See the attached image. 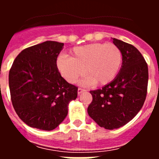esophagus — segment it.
<instances>
[{
  "label": "esophagus",
  "mask_w": 159,
  "mask_h": 159,
  "mask_svg": "<svg viewBox=\"0 0 159 159\" xmlns=\"http://www.w3.org/2000/svg\"><path fill=\"white\" fill-rule=\"evenodd\" d=\"M85 92V90L82 89V88H78V90H77V92H78V95H80V94L83 93V92Z\"/></svg>",
  "instance_id": "1"
}]
</instances>
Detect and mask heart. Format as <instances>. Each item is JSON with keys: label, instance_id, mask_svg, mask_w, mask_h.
Segmentation results:
<instances>
[{"label": "heart", "instance_id": "obj_1", "mask_svg": "<svg viewBox=\"0 0 159 159\" xmlns=\"http://www.w3.org/2000/svg\"><path fill=\"white\" fill-rule=\"evenodd\" d=\"M123 63L121 50L114 43H94L74 48L71 57L60 55L57 58V69L63 78L73 84L84 74V85L95 84L103 86L118 75Z\"/></svg>", "mask_w": 159, "mask_h": 159}]
</instances>
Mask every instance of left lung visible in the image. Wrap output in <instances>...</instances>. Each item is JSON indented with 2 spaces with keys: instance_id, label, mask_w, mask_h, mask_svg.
I'll return each mask as SVG.
<instances>
[{
  "instance_id": "8db88e82",
  "label": "left lung",
  "mask_w": 159,
  "mask_h": 159,
  "mask_svg": "<svg viewBox=\"0 0 159 159\" xmlns=\"http://www.w3.org/2000/svg\"><path fill=\"white\" fill-rule=\"evenodd\" d=\"M111 40L122 52L121 68L111 82L90 92L92 102L88 107L90 117L107 130L123 127L139 112L148 84V67L140 52L126 42Z\"/></svg>"
}]
</instances>
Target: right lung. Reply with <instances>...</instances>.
<instances>
[{"label":"right lung","mask_w":159,"mask_h":159,"mask_svg":"<svg viewBox=\"0 0 159 159\" xmlns=\"http://www.w3.org/2000/svg\"><path fill=\"white\" fill-rule=\"evenodd\" d=\"M64 43L45 41L21 52L8 75L12 106L19 118L33 128L52 130L66 118L75 86L61 76L57 58Z\"/></svg>","instance_id":"obj_1"}]
</instances>
